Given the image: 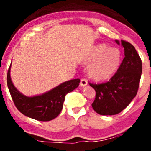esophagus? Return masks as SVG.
I'll return each mask as SVG.
<instances>
[{"mask_svg":"<svg viewBox=\"0 0 151 151\" xmlns=\"http://www.w3.org/2000/svg\"><path fill=\"white\" fill-rule=\"evenodd\" d=\"M88 85V81L85 78H82L81 79V82H80V86H82V87H85L86 85Z\"/></svg>","mask_w":151,"mask_h":151,"instance_id":"34e87169","label":"esophagus"}]
</instances>
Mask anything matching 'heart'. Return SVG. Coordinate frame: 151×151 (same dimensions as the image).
Returning <instances> with one entry per match:
<instances>
[{
  "label": "heart",
  "mask_w": 151,
  "mask_h": 151,
  "mask_svg": "<svg viewBox=\"0 0 151 151\" xmlns=\"http://www.w3.org/2000/svg\"><path fill=\"white\" fill-rule=\"evenodd\" d=\"M122 54L116 47H109L105 44L96 45L91 50L85 61L91 64L88 73L96 81L109 80L120 66Z\"/></svg>",
  "instance_id": "1"
}]
</instances>
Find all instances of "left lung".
<instances>
[{
    "label": "left lung",
    "instance_id": "1",
    "mask_svg": "<svg viewBox=\"0 0 151 151\" xmlns=\"http://www.w3.org/2000/svg\"><path fill=\"white\" fill-rule=\"evenodd\" d=\"M124 48L123 60L116 73L108 82L90 84L96 91L92 107L100 115L120 113L136 96L142 73V63L134 47L125 41L116 40Z\"/></svg>",
    "mask_w": 151,
    "mask_h": 151
}]
</instances>
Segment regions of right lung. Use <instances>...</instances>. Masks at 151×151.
<instances>
[{
  "label": "right lung",
  "mask_w": 151,
  "mask_h": 151,
  "mask_svg": "<svg viewBox=\"0 0 151 151\" xmlns=\"http://www.w3.org/2000/svg\"><path fill=\"white\" fill-rule=\"evenodd\" d=\"M10 64L7 73V86L14 104L23 115L39 121L55 119L63 109L65 96L79 85L80 79L76 78L63 82L40 95L28 97L19 91L10 78Z\"/></svg>",
  "instance_id": "obj_1"
}]
</instances>
